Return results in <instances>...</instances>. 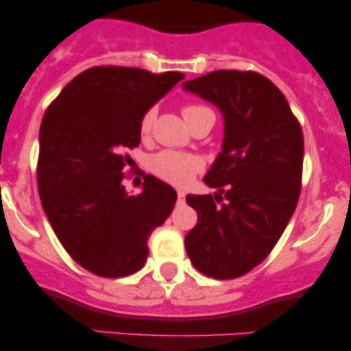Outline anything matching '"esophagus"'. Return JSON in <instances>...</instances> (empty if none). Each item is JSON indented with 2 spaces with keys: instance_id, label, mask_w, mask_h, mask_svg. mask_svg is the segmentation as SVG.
I'll return each instance as SVG.
<instances>
[{
  "instance_id": "esophagus-1",
  "label": "esophagus",
  "mask_w": 351,
  "mask_h": 351,
  "mask_svg": "<svg viewBox=\"0 0 351 351\" xmlns=\"http://www.w3.org/2000/svg\"><path fill=\"white\" fill-rule=\"evenodd\" d=\"M184 191H178V203L181 204V203H184Z\"/></svg>"
}]
</instances>
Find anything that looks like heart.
Wrapping results in <instances>:
<instances>
[{
  "label": "heart",
  "mask_w": 351,
  "mask_h": 351,
  "mask_svg": "<svg viewBox=\"0 0 351 351\" xmlns=\"http://www.w3.org/2000/svg\"><path fill=\"white\" fill-rule=\"evenodd\" d=\"M209 110L203 106H186L183 108L184 119H189L191 115L198 114V112ZM153 123V110H148L147 114L140 120V134L147 135L150 132ZM201 168V160L198 156L191 155V153H183L176 150H163L150 158V170L156 176L168 181V183L176 184V186H184L193 176L196 175Z\"/></svg>",
  "instance_id": "b5f03b06"
}]
</instances>
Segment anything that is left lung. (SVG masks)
<instances>
[{
	"label": "left lung",
	"instance_id": "obj_1",
	"mask_svg": "<svg viewBox=\"0 0 351 351\" xmlns=\"http://www.w3.org/2000/svg\"><path fill=\"white\" fill-rule=\"evenodd\" d=\"M181 86L224 120L221 152L204 176L217 193L186 196L198 223L184 247L204 276L236 279L269 256L295 211L304 135L284 94L257 72L215 71Z\"/></svg>",
	"mask_w": 351,
	"mask_h": 351
}]
</instances>
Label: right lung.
I'll use <instances>...</instances> for the list:
<instances>
[{"label": "right lung", "instance_id": "right-lung-1", "mask_svg": "<svg viewBox=\"0 0 351 351\" xmlns=\"http://www.w3.org/2000/svg\"><path fill=\"white\" fill-rule=\"evenodd\" d=\"M184 75L99 66L62 88L39 130V196L69 256L100 277L143 267L148 237L176 203L170 184L147 175L142 193L123 186L127 148L140 145V120Z\"/></svg>", "mask_w": 351, "mask_h": 351}]
</instances>
